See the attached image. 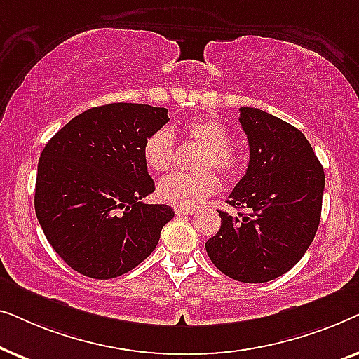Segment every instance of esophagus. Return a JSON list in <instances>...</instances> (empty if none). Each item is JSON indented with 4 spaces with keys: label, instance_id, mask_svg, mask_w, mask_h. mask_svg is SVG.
Wrapping results in <instances>:
<instances>
[{
    "label": "esophagus",
    "instance_id": "34e87169",
    "mask_svg": "<svg viewBox=\"0 0 359 359\" xmlns=\"http://www.w3.org/2000/svg\"><path fill=\"white\" fill-rule=\"evenodd\" d=\"M175 214L180 215V217H184V215H193L194 209H183V208H176Z\"/></svg>",
    "mask_w": 359,
    "mask_h": 359
}]
</instances>
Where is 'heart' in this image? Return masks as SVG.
<instances>
[{
    "label": "heart",
    "instance_id": "1",
    "mask_svg": "<svg viewBox=\"0 0 359 359\" xmlns=\"http://www.w3.org/2000/svg\"><path fill=\"white\" fill-rule=\"evenodd\" d=\"M181 134L201 145L196 168L198 173H173L158 183L156 194L161 203L191 209L208 199L219 188V180L209 168L230 176L240 168V154L230 145V130L222 121L210 116L193 117L183 122ZM145 163L156 173H165L176 155L175 137L168 129H158L147 137L142 147Z\"/></svg>",
    "mask_w": 359,
    "mask_h": 359
}]
</instances>
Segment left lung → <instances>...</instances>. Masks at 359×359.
I'll return each instance as SVG.
<instances>
[{
    "label": "left lung",
    "instance_id": "obj_1",
    "mask_svg": "<svg viewBox=\"0 0 359 359\" xmlns=\"http://www.w3.org/2000/svg\"><path fill=\"white\" fill-rule=\"evenodd\" d=\"M250 161L219 210V232L205 242L210 262L240 283H268L287 273L316 237L325 175L306 135L257 107H240Z\"/></svg>",
    "mask_w": 359,
    "mask_h": 359
}]
</instances>
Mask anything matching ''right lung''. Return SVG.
I'll list each match as a JSON object with an SVG mask.
<instances>
[{
    "label": "right lung",
    "instance_id": "obj_1",
    "mask_svg": "<svg viewBox=\"0 0 359 359\" xmlns=\"http://www.w3.org/2000/svg\"><path fill=\"white\" fill-rule=\"evenodd\" d=\"M168 121L165 107L112 102L73 117L47 142L37 165L36 215L75 271L117 278L155 250L175 212L140 201L155 191L142 147Z\"/></svg>",
    "mask_w": 359,
    "mask_h": 359
}]
</instances>
